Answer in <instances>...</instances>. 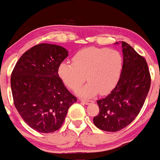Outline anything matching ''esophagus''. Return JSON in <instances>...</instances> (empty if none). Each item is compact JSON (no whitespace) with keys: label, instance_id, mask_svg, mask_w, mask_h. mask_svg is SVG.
Instances as JSON below:
<instances>
[{"label":"esophagus","instance_id":"1","mask_svg":"<svg viewBox=\"0 0 160 160\" xmlns=\"http://www.w3.org/2000/svg\"><path fill=\"white\" fill-rule=\"evenodd\" d=\"M80 101H82V103H84L85 104H89L90 103H92V100H85V99H80Z\"/></svg>","mask_w":160,"mask_h":160}]
</instances>
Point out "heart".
<instances>
[{
	"label": "heart",
	"instance_id": "obj_1",
	"mask_svg": "<svg viewBox=\"0 0 160 160\" xmlns=\"http://www.w3.org/2000/svg\"><path fill=\"white\" fill-rule=\"evenodd\" d=\"M123 69V58L116 50L89 47L77 52L72 62H62L58 75L69 88L78 90L85 82L88 83L78 91V94L91 98L100 92L106 94L114 89Z\"/></svg>",
	"mask_w": 160,
	"mask_h": 160
}]
</instances>
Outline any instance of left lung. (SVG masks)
I'll return each mask as SVG.
<instances>
[{"instance_id":"obj_1","label":"left lung","mask_w":160,"mask_h":160,"mask_svg":"<svg viewBox=\"0 0 160 160\" xmlns=\"http://www.w3.org/2000/svg\"><path fill=\"white\" fill-rule=\"evenodd\" d=\"M122 45L123 69L119 82L108 96L97 100L100 111L94 117V123L106 132H118L134 121L142 109L151 83L144 57L125 41Z\"/></svg>"}]
</instances>
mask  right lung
Returning <instances> with one entry per match:
<instances>
[{
	"mask_svg": "<svg viewBox=\"0 0 160 160\" xmlns=\"http://www.w3.org/2000/svg\"><path fill=\"white\" fill-rule=\"evenodd\" d=\"M67 57L62 47L39 44L23 53L12 72L16 109L28 126L41 133L58 130L77 101L58 75L59 65Z\"/></svg>",
	"mask_w": 160,
	"mask_h": 160,
	"instance_id": "add662e5",
	"label": "right lung"
}]
</instances>
